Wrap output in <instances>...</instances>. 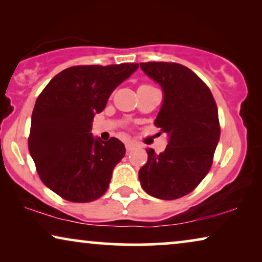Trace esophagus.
<instances>
[{
    "label": "esophagus",
    "mask_w": 262,
    "mask_h": 262,
    "mask_svg": "<svg viewBox=\"0 0 262 262\" xmlns=\"http://www.w3.org/2000/svg\"><path fill=\"white\" fill-rule=\"evenodd\" d=\"M135 146H136L135 142H132V141H126V142H125V148H126L127 151H130V150L134 149Z\"/></svg>",
    "instance_id": "obj_1"
}]
</instances>
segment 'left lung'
<instances>
[{
  "label": "left lung",
  "instance_id": "obj_1",
  "mask_svg": "<svg viewBox=\"0 0 262 262\" xmlns=\"http://www.w3.org/2000/svg\"><path fill=\"white\" fill-rule=\"evenodd\" d=\"M163 91L155 126L168 135L161 154L148 149L138 178L148 194L173 200L192 192L209 173L221 136L218 110L209 87L178 63H141Z\"/></svg>",
  "mask_w": 262,
  "mask_h": 262
}]
</instances>
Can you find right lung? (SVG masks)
<instances>
[{
	"label": "right lung",
	"instance_id": "1",
	"mask_svg": "<svg viewBox=\"0 0 262 262\" xmlns=\"http://www.w3.org/2000/svg\"><path fill=\"white\" fill-rule=\"evenodd\" d=\"M137 63L71 67L57 74L35 101L28 149L41 181L66 200L88 203L105 194L125 145L92 136L96 113Z\"/></svg>",
	"mask_w": 262,
	"mask_h": 262
}]
</instances>
